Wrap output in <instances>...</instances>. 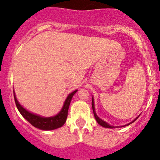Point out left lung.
Masks as SVG:
<instances>
[{
	"label": "left lung",
	"mask_w": 160,
	"mask_h": 160,
	"mask_svg": "<svg viewBox=\"0 0 160 160\" xmlns=\"http://www.w3.org/2000/svg\"><path fill=\"white\" fill-rule=\"evenodd\" d=\"M92 108H93V115H94V118H95V119H96V121H97V122H98V123L100 125H101V126H102V127H104V128H114V126H111V125H108V124L107 122H104V121H103L102 119H101V118H100L99 117H98V115H97L96 112H95V108H94V103H93V98H92ZM138 118V117H137L136 118H135V120H134V121H132V122H130V123L127 124V125H124V126H122V127H125V126H127V125H131V124H132V123H133V122H135V121L136 120V119Z\"/></svg>",
	"instance_id": "obj_1"
}]
</instances>
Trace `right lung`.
<instances>
[{"mask_svg":"<svg viewBox=\"0 0 160 160\" xmlns=\"http://www.w3.org/2000/svg\"><path fill=\"white\" fill-rule=\"evenodd\" d=\"M77 90H74L73 92L70 93L68 97L66 99L64 102L63 107L62 108L61 111L58 113L56 115L53 117L45 118L42 116L37 115V114L31 113L26 109L24 108L22 105L18 103L17 98H16L15 93L14 92V101H15L16 106H17L18 110L21 113L22 116L28 121L31 125H33L35 128H38L39 129L48 131V130H53L56 129L58 128H60L65 124L67 118V114H68V109L70 107V101L72 100V96L77 93Z\"/></svg>","mask_w":160,"mask_h":160,"instance_id":"add662e5","label":"right lung"}]
</instances>
